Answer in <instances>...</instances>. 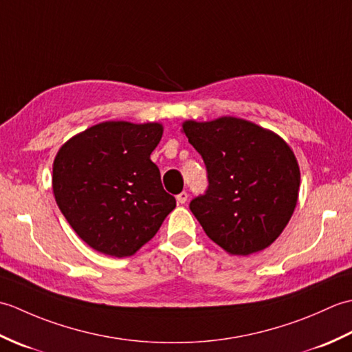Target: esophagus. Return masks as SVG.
Here are the masks:
<instances>
[{
  "label": "esophagus",
  "mask_w": 352,
  "mask_h": 352,
  "mask_svg": "<svg viewBox=\"0 0 352 352\" xmlns=\"http://www.w3.org/2000/svg\"><path fill=\"white\" fill-rule=\"evenodd\" d=\"M188 192H182V193H178V195H177V203L178 204H184L186 203V201H188Z\"/></svg>",
  "instance_id": "esophagus-1"
}]
</instances>
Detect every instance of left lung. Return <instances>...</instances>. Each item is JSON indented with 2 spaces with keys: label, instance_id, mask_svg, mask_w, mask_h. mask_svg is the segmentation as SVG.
Listing matches in <instances>:
<instances>
[{
  "label": "left lung",
  "instance_id": "obj_1",
  "mask_svg": "<svg viewBox=\"0 0 352 352\" xmlns=\"http://www.w3.org/2000/svg\"><path fill=\"white\" fill-rule=\"evenodd\" d=\"M183 133L203 157L208 189L190 210L206 234L231 256L267 248L296 207L301 174L278 134L246 119L184 121Z\"/></svg>",
  "mask_w": 352,
  "mask_h": 352
}]
</instances>
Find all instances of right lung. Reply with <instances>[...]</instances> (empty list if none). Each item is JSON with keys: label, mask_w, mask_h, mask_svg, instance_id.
<instances>
[{"label": "right lung", "mask_w": 352, "mask_h": 352, "mask_svg": "<svg viewBox=\"0 0 352 352\" xmlns=\"http://www.w3.org/2000/svg\"><path fill=\"white\" fill-rule=\"evenodd\" d=\"M163 125L106 121L72 136L52 163V192L74 231L91 248L130 257L175 208L149 155Z\"/></svg>", "instance_id": "right-lung-1"}]
</instances>
